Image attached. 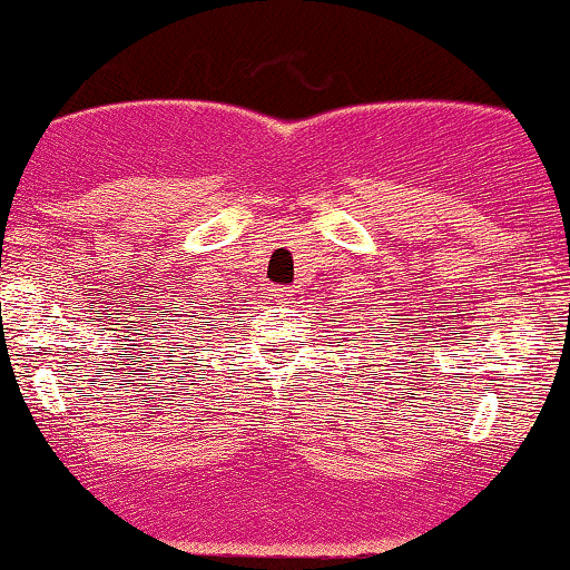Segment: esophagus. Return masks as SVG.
<instances>
[{"instance_id": "obj_1", "label": "esophagus", "mask_w": 570, "mask_h": 570, "mask_svg": "<svg viewBox=\"0 0 570 570\" xmlns=\"http://www.w3.org/2000/svg\"><path fill=\"white\" fill-rule=\"evenodd\" d=\"M298 293H301L298 287L293 285V287H279V291H277L275 295H277L279 303H285V306H291V303H295V298H298Z\"/></svg>"}]
</instances>
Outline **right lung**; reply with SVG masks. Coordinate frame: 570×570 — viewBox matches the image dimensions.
Segmentation results:
<instances>
[{
    "label": "right lung",
    "mask_w": 570,
    "mask_h": 570,
    "mask_svg": "<svg viewBox=\"0 0 570 570\" xmlns=\"http://www.w3.org/2000/svg\"><path fill=\"white\" fill-rule=\"evenodd\" d=\"M202 306H205V303H202ZM194 332H197V330H194ZM189 347H194V345H189ZM181 350H184V345H181ZM174 353H176V350H174ZM191 355V353H189Z\"/></svg>",
    "instance_id": "right-lung-1"
}]
</instances>
